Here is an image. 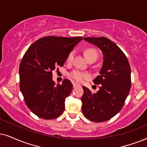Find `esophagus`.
<instances>
[{"instance_id":"34e87169","label":"esophagus","mask_w":147,"mask_h":147,"mask_svg":"<svg viewBox=\"0 0 147 147\" xmlns=\"http://www.w3.org/2000/svg\"><path fill=\"white\" fill-rule=\"evenodd\" d=\"M78 86H80V85L77 84V83H73V87H77Z\"/></svg>"}]
</instances>
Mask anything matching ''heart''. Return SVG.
I'll return each mask as SVG.
<instances>
[{
    "label": "heart",
    "instance_id": "1",
    "mask_svg": "<svg viewBox=\"0 0 147 147\" xmlns=\"http://www.w3.org/2000/svg\"><path fill=\"white\" fill-rule=\"evenodd\" d=\"M84 53L85 57H87V59L88 60H90L91 59L93 58H96L98 57V52L96 50L94 49V48L89 47L87 48V49H85ZM74 57V51H70L69 53H68L67 58H66V62H67L68 64H70L72 62V60H73ZM69 77L71 78L72 79L75 80V81H77L78 83H81L83 82L85 80L88 79L90 77V75L87 72L81 71V70H74L70 72L69 74Z\"/></svg>",
    "mask_w": 147,
    "mask_h": 147
}]
</instances>
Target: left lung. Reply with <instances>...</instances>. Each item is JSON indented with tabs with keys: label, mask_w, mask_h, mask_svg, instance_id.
I'll return each mask as SVG.
<instances>
[{
	"label": "left lung",
	"mask_w": 147,
	"mask_h": 147,
	"mask_svg": "<svg viewBox=\"0 0 147 147\" xmlns=\"http://www.w3.org/2000/svg\"><path fill=\"white\" fill-rule=\"evenodd\" d=\"M102 51L104 62L93 81L100 90L92 94L83 86L82 112L89 120L104 122L111 119L123 108L131 87V68L126 55L115 42L106 37H85Z\"/></svg>",
	"instance_id": "left-lung-1"
}]
</instances>
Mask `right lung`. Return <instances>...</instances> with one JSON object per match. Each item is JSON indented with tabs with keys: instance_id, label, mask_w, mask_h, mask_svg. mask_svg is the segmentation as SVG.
Returning a JSON list of instances; mask_svg holds the SVG:
<instances>
[{
	"instance_id": "right-lung-1",
	"label": "right lung",
	"mask_w": 147,
	"mask_h": 147,
	"mask_svg": "<svg viewBox=\"0 0 147 147\" xmlns=\"http://www.w3.org/2000/svg\"><path fill=\"white\" fill-rule=\"evenodd\" d=\"M82 37H42L30 46L19 68L20 88L28 108L38 117L53 119L64 112L72 84L65 79L55 85L53 70L64 66L68 53Z\"/></svg>"
}]
</instances>
